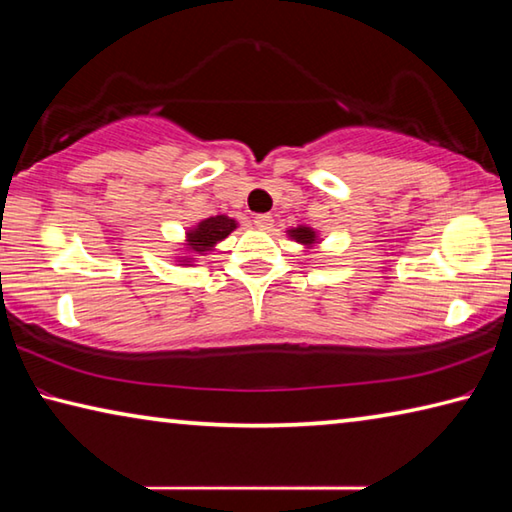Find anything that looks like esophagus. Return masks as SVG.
<instances>
[{"label": "esophagus", "mask_w": 512, "mask_h": 512, "mask_svg": "<svg viewBox=\"0 0 512 512\" xmlns=\"http://www.w3.org/2000/svg\"><path fill=\"white\" fill-rule=\"evenodd\" d=\"M255 225L259 230H271L273 228V216L271 214H257Z\"/></svg>", "instance_id": "1"}]
</instances>
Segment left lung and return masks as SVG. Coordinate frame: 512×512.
Returning <instances> with one entry per match:
<instances>
[{
  "mask_svg": "<svg viewBox=\"0 0 512 512\" xmlns=\"http://www.w3.org/2000/svg\"><path fill=\"white\" fill-rule=\"evenodd\" d=\"M289 235L298 241V244H305V246H311L316 244V232L307 228V225H298V228L289 230Z\"/></svg>",
  "mask_w": 512,
  "mask_h": 512,
  "instance_id": "left-lung-1",
  "label": "left lung"
}]
</instances>
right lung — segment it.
I'll return each mask as SVG.
<instances>
[{
  "mask_svg": "<svg viewBox=\"0 0 512 512\" xmlns=\"http://www.w3.org/2000/svg\"><path fill=\"white\" fill-rule=\"evenodd\" d=\"M237 228L235 219L230 216L219 214V216H210L187 232V246L192 248V253L205 255L207 250H212L214 244H219L225 237L230 235L232 230Z\"/></svg>",
  "mask_w": 512,
  "mask_h": 512,
  "instance_id": "right-lung-1",
  "label": "right lung"
}]
</instances>
